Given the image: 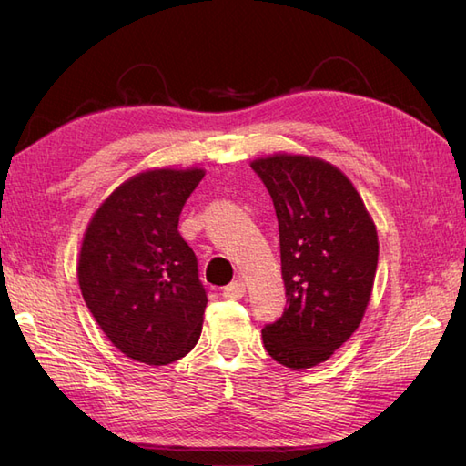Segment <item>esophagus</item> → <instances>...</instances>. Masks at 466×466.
<instances>
[{
    "label": "esophagus",
    "mask_w": 466,
    "mask_h": 466,
    "mask_svg": "<svg viewBox=\"0 0 466 466\" xmlns=\"http://www.w3.org/2000/svg\"><path fill=\"white\" fill-rule=\"evenodd\" d=\"M245 294V285L241 280H233L231 285H227L225 289H223V297L225 299H229V300H237V299H241Z\"/></svg>",
    "instance_id": "esophagus-1"
}]
</instances>
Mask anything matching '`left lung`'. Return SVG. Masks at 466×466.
<instances>
[{"instance_id": "8db88e82", "label": "left lung", "mask_w": 466, "mask_h": 466, "mask_svg": "<svg viewBox=\"0 0 466 466\" xmlns=\"http://www.w3.org/2000/svg\"><path fill=\"white\" fill-rule=\"evenodd\" d=\"M275 203L287 309L263 328L272 360L319 366L364 319L378 268V231L351 181L310 156L275 154L251 164Z\"/></svg>"}]
</instances>
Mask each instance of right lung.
<instances>
[{
    "mask_svg": "<svg viewBox=\"0 0 466 466\" xmlns=\"http://www.w3.org/2000/svg\"><path fill=\"white\" fill-rule=\"evenodd\" d=\"M203 169H147L124 181L90 219L78 285L102 332L122 354L166 366L194 350L208 292L177 231Z\"/></svg>",
    "mask_w": 466,
    "mask_h": 466,
    "instance_id": "1",
    "label": "right lung"
}]
</instances>
